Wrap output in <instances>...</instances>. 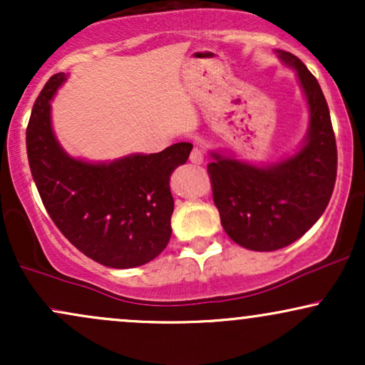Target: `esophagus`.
<instances>
[{
    "instance_id": "1",
    "label": "esophagus",
    "mask_w": 365,
    "mask_h": 365,
    "mask_svg": "<svg viewBox=\"0 0 365 365\" xmlns=\"http://www.w3.org/2000/svg\"><path fill=\"white\" fill-rule=\"evenodd\" d=\"M190 161L194 163V165H202V163H204V153H202V149H200V148H194V149H192V153H190Z\"/></svg>"
}]
</instances>
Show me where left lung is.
<instances>
[{
    "mask_svg": "<svg viewBox=\"0 0 365 365\" xmlns=\"http://www.w3.org/2000/svg\"><path fill=\"white\" fill-rule=\"evenodd\" d=\"M295 70L309 108V128L295 154L271 165H252L211 150L207 173L226 235L257 252L293 244L319 220L336 180V140L329 108L316 77L292 53L278 49Z\"/></svg>",
    "mask_w": 365,
    "mask_h": 365,
    "instance_id": "left-lung-1",
    "label": "left lung"
}]
</instances>
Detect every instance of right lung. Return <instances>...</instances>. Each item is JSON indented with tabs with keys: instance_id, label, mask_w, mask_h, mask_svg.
<instances>
[{
	"instance_id": "add662e5",
	"label": "right lung",
	"mask_w": 365,
	"mask_h": 365,
	"mask_svg": "<svg viewBox=\"0 0 365 365\" xmlns=\"http://www.w3.org/2000/svg\"><path fill=\"white\" fill-rule=\"evenodd\" d=\"M65 81V73L49 78L27 127L29 165L46 211L92 261L116 269L148 264L170 242L175 207L170 177L185 165L192 144L103 163L70 156L51 123V99Z\"/></svg>"
}]
</instances>
